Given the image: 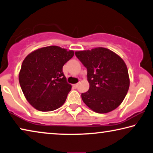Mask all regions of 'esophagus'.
Wrapping results in <instances>:
<instances>
[{
  "instance_id": "obj_1",
  "label": "esophagus",
  "mask_w": 153,
  "mask_h": 153,
  "mask_svg": "<svg viewBox=\"0 0 153 153\" xmlns=\"http://www.w3.org/2000/svg\"><path fill=\"white\" fill-rule=\"evenodd\" d=\"M73 87L74 88H77L79 87V83H76V84H74V85H73Z\"/></svg>"
}]
</instances>
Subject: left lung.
Segmentation results:
<instances>
[{
  "label": "left lung",
  "instance_id": "1",
  "mask_svg": "<svg viewBox=\"0 0 153 153\" xmlns=\"http://www.w3.org/2000/svg\"><path fill=\"white\" fill-rule=\"evenodd\" d=\"M88 70L89 90L81 94L87 106L98 114L113 111L123 102L130 85L125 63L109 49L98 47L75 52Z\"/></svg>",
  "mask_w": 153,
  "mask_h": 153
}]
</instances>
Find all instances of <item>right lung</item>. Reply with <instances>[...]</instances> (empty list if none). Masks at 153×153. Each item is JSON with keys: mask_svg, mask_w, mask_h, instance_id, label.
I'll return each instance as SVG.
<instances>
[{"mask_svg": "<svg viewBox=\"0 0 153 153\" xmlns=\"http://www.w3.org/2000/svg\"><path fill=\"white\" fill-rule=\"evenodd\" d=\"M74 56L73 51L57 46L30 53L22 62L19 82L28 102L41 111L62 106L71 90L63 72V65Z\"/></svg>", "mask_w": 153, "mask_h": 153, "instance_id": "add662e5", "label": "right lung"}]
</instances>
